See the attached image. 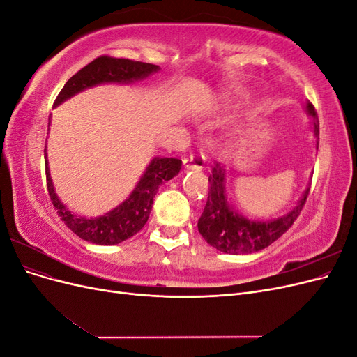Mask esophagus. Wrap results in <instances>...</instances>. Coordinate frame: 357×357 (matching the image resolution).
Returning <instances> with one entry per match:
<instances>
[{
  "instance_id": "esophagus-1",
  "label": "esophagus",
  "mask_w": 357,
  "mask_h": 357,
  "mask_svg": "<svg viewBox=\"0 0 357 357\" xmlns=\"http://www.w3.org/2000/svg\"><path fill=\"white\" fill-rule=\"evenodd\" d=\"M183 164H185L186 169L201 171V169H204V165H205V156L204 155H197V156L190 155V156L183 159Z\"/></svg>"
}]
</instances>
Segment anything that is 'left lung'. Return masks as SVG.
Instances as JSON below:
<instances>
[{"label": "left lung", "instance_id": "left-lung-1", "mask_svg": "<svg viewBox=\"0 0 357 357\" xmlns=\"http://www.w3.org/2000/svg\"><path fill=\"white\" fill-rule=\"evenodd\" d=\"M305 109L314 119V135L319 137V121L314 105L307 102ZM208 183V198L198 220V231L210 245L229 255L255 253L278 240L296 220L310 192L308 186L295 207L282 218L259 222L244 218L229 204L225 189V169L219 164L213 167Z\"/></svg>", "mask_w": 357, "mask_h": 357}]
</instances>
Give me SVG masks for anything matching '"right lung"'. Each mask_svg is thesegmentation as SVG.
I'll list each match as a JSON object with an SVG mask.
<instances>
[{
  "label": "right lung",
  "instance_id": "1",
  "mask_svg": "<svg viewBox=\"0 0 357 357\" xmlns=\"http://www.w3.org/2000/svg\"><path fill=\"white\" fill-rule=\"evenodd\" d=\"M156 71H159V67L153 66V63L123 58L100 56L73 75L59 92L53 105L56 107L63 101L70 100L75 93L93 88L96 84L132 83L143 80ZM45 162L49 197L62 222L82 240L101 245L119 244L142 231L149 219L150 211H152L153 198L158 189L160 185L176 177L181 168L180 159L153 158L146 168L144 174L137 183L135 189L131 192V195L122 204H119L116 208L105 213L104 215H98V218H83V215L71 213L55 193V188H53L50 178L46 149Z\"/></svg>",
  "mask_w": 357,
  "mask_h": 357
}]
</instances>
